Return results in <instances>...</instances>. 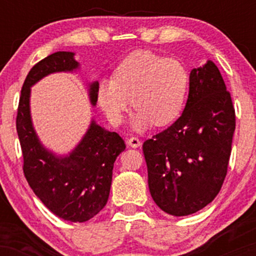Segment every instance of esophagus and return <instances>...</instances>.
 <instances>
[{
    "instance_id": "esophagus-1",
    "label": "esophagus",
    "mask_w": 256,
    "mask_h": 256,
    "mask_svg": "<svg viewBox=\"0 0 256 256\" xmlns=\"http://www.w3.org/2000/svg\"><path fill=\"white\" fill-rule=\"evenodd\" d=\"M128 144L131 148H138V146H140V140L137 137H131L128 140Z\"/></svg>"
}]
</instances>
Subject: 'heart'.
<instances>
[{
	"mask_svg": "<svg viewBox=\"0 0 256 256\" xmlns=\"http://www.w3.org/2000/svg\"><path fill=\"white\" fill-rule=\"evenodd\" d=\"M188 91L189 73L180 61L137 50L119 64L114 79L100 82L98 100L113 125L122 124L134 104L132 128L142 132L172 124L183 110Z\"/></svg>",
	"mask_w": 256,
	"mask_h": 256,
	"instance_id": "b5f03b06",
	"label": "heart"
}]
</instances>
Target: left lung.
<instances>
[{
  "instance_id": "left-lung-1",
  "label": "left lung",
  "mask_w": 256,
  "mask_h": 256,
  "mask_svg": "<svg viewBox=\"0 0 256 256\" xmlns=\"http://www.w3.org/2000/svg\"><path fill=\"white\" fill-rule=\"evenodd\" d=\"M236 116L213 61L194 68L182 116L143 143L149 192L164 212L196 213L218 195L228 172Z\"/></svg>"
}]
</instances>
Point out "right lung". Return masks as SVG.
<instances>
[{
    "label": "right lung",
    "instance_id": "obj_1",
    "mask_svg": "<svg viewBox=\"0 0 256 256\" xmlns=\"http://www.w3.org/2000/svg\"><path fill=\"white\" fill-rule=\"evenodd\" d=\"M79 68L74 52H58L34 64L22 89L16 132L24 158V174L43 204L58 218L84 222L94 218L108 201L116 158L125 150L124 140L91 120V124L68 155L58 156L40 143L30 112L31 86L56 72ZM98 82L89 84L91 104L98 102Z\"/></svg>",
    "mask_w": 256,
    "mask_h": 256
}]
</instances>
